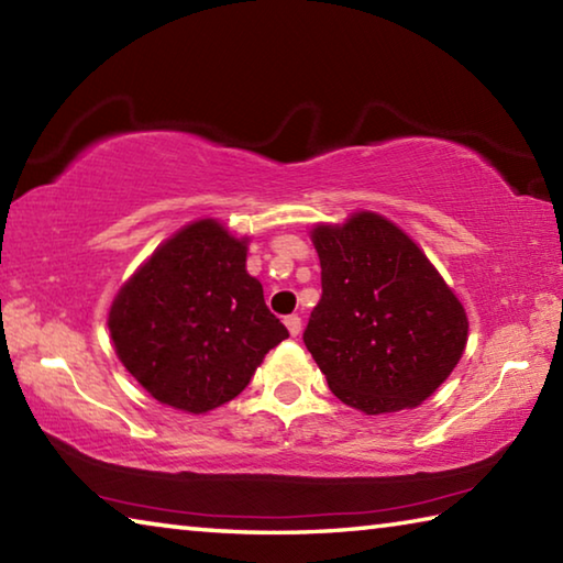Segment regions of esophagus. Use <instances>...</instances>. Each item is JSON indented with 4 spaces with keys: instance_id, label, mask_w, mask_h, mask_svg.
Wrapping results in <instances>:
<instances>
[{
    "instance_id": "obj_1",
    "label": "esophagus",
    "mask_w": 563,
    "mask_h": 563,
    "mask_svg": "<svg viewBox=\"0 0 563 563\" xmlns=\"http://www.w3.org/2000/svg\"><path fill=\"white\" fill-rule=\"evenodd\" d=\"M285 328H288L292 338H298L300 330H302V320L298 316H288V318H285Z\"/></svg>"
}]
</instances>
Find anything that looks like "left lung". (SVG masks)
Instances as JSON below:
<instances>
[{"label": "left lung", "instance_id": "left-lung-1", "mask_svg": "<svg viewBox=\"0 0 563 563\" xmlns=\"http://www.w3.org/2000/svg\"><path fill=\"white\" fill-rule=\"evenodd\" d=\"M322 298L305 347L340 402L365 415L417 407L466 347L464 305L402 228L373 211L310 231Z\"/></svg>", "mask_w": 563, "mask_h": 563}]
</instances>
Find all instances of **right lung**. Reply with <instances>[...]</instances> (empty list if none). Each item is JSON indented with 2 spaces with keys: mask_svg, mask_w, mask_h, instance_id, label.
Wrapping results in <instances>:
<instances>
[{
  "mask_svg": "<svg viewBox=\"0 0 563 563\" xmlns=\"http://www.w3.org/2000/svg\"><path fill=\"white\" fill-rule=\"evenodd\" d=\"M245 258L247 238L201 218L161 243L113 298V350L161 405L203 415L231 402L288 338Z\"/></svg>",
  "mask_w": 563,
  "mask_h": 563,
  "instance_id": "right-lung-1",
  "label": "right lung"
}]
</instances>
